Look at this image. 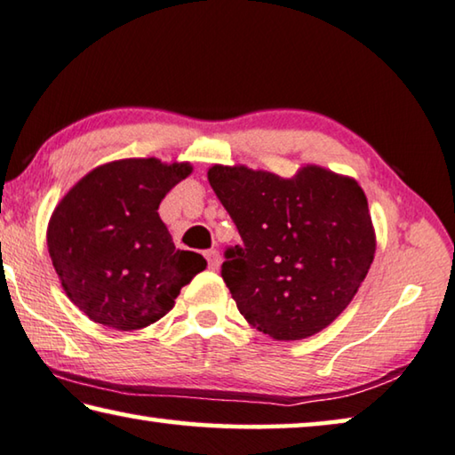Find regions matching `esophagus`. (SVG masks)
I'll list each match as a JSON object with an SVG mask.
<instances>
[{
	"instance_id": "1",
	"label": "esophagus",
	"mask_w": 455,
	"mask_h": 455,
	"mask_svg": "<svg viewBox=\"0 0 455 455\" xmlns=\"http://www.w3.org/2000/svg\"><path fill=\"white\" fill-rule=\"evenodd\" d=\"M204 257H206V261H208V269H211V271L219 269V267H220V253H219V251H216V249L206 251Z\"/></svg>"
}]
</instances>
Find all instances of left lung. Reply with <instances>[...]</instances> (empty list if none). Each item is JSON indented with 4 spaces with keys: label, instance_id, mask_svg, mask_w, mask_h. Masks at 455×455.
<instances>
[{
    "label": "left lung",
    "instance_id": "8db88e82",
    "mask_svg": "<svg viewBox=\"0 0 455 455\" xmlns=\"http://www.w3.org/2000/svg\"><path fill=\"white\" fill-rule=\"evenodd\" d=\"M208 182L243 241L227 247L220 275L244 320L275 340H301L330 326L374 259L363 188L318 165L290 180L212 165Z\"/></svg>",
    "mask_w": 455,
    "mask_h": 455
}]
</instances>
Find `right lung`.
<instances>
[{
    "label": "right lung",
    "mask_w": 455,
    "mask_h": 455,
    "mask_svg": "<svg viewBox=\"0 0 455 455\" xmlns=\"http://www.w3.org/2000/svg\"><path fill=\"white\" fill-rule=\"evenodd\" d=\"M192 172L156 157L99 165L60 200L48 225V253L62 287L92 322L140 330L174 307L206 259L180 251L157 214Z\"/></svg>",
    "instance_id": "1"
}]
</instances>
